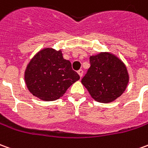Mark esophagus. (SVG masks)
Masks as SVG:
<instances>
[{
	"mask_svg": "<svg viewBox=\"0 0 148 148\" xmlns=\"http://www.w3.org/2000/svg\"><path fill=\"white\" fill-rule=\"evenodd\" d=\"M77 74H79L80 77H82V75H83V71H82V70H79V71H77Z\"/></svg>",
	"mask_w": 148,
	"mask_h": 148,
	"instance_id": "1",
	"label": "esophagus"
}]
</instances>
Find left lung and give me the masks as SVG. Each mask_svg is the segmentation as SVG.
I'll return each instance as SVG.
<instances>
[{
    "instance_id": "left-lung-1",
    "label": "left lung",
    "mask_w": 148,
    "mask_h": 148,
    "mask_svg": "<svg viewBox=\"0 0 148 148\" xmlns=\"http://www.w3.org/2000/svg\"><path fill=\"white\" fill-rule=\"evenodd\" d=\"M90 67L82 79L89 94L99 103H108L120 97L129 82L127 69L123 62L109 52L90 57Z\"/></svg>"
}]
</instances>
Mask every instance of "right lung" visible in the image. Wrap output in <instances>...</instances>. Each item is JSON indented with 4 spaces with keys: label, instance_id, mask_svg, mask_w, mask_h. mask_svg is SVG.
Wrapping results in <instances>:
<instances>
[{
    "label": "right lung",
    "instance_id": "1",
    "mask_svg": "<svg viewBox=\"0 0 148 148\" xmlns=\"http://www.w3.org/2000/svg\"><path fill=\"white\" fill-rule=\"evenodd\" d=\"M62 50L44 48L38 51L26 66L25 82L31 94L45 102L55 101L79 80Z\"/></svg>",
    "mask_w": 148,
    "mask_h": 148
}]
</instances>
